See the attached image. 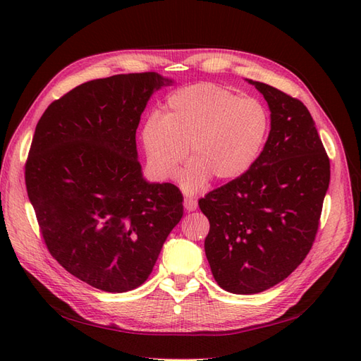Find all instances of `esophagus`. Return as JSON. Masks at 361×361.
I'll list each match as a JSON object with an SVG mask.
<instances>
[{
  "label": "esophagus",
  "instance_id": "esophagus-1",
  "mask_svg": "<svg viewBox=\"0 0 361 361\" xmlns=\"http://www.w3.org/2000/svg\"><path fill=\"white\" fill-rule=\"evenodd\" d=\"M183 206H185V209L190 211V212H191V211H195V209H197V200L191 199V197H185Z\"/></svg>",
  "mask_w": 361,
  "mask_h": 361
}]
</instances>
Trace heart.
Listing matches in <instances>:
<instances>
[{
  "label": "heart",
  "instance_id": "1",
  "mask_svg": "<svg viewBox=\"0 0 361 361\" xmlns=\"http://www.w3.org/2000/svg\"><path fill=\"white\" fill-rule=\"evenodd\" d=\"M269 113L255 97H239L211 82L173 92L162 116H150L141 143L150 171L161 180L174 178L190 155L179 182L185 192L203 190L215 178L231 182L255 166L269 134Z\"/></svg>",
  "mask_w": 361,
  "mask_h": 361
}]
</instances>
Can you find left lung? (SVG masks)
Here are the masks:
<instances>
[{"instance_id": "8db88e82", "label": "left lung", "mask_w": 361, "mask_h": 361, "mask_svg": "<svg viewBox=\"0 0 361 361\" xmlns=\"http://www.w3.org/2000/svg\"><path fill=\"white\" fill-rule=\"evenodd\" d=\"M271 130L244 176L199 200L209 220L204 253L218 286L251 295L285 280L312 248L330 183V161L305 105L265 82Z\"/></svg>"}]
</instances>
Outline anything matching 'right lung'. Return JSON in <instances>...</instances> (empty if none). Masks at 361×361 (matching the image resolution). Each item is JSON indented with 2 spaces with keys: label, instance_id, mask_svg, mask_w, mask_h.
<instances>
[{
  "label": "right lung",
  "instance_id": "obj_1",
  "mask_svg": "<svg viewBox=\"0 0 361 361\" xmlns=\"http://www.w3.org/2000/svg\"><path fill=\"white\" fill-rule=\"evenodd\" d=\"M173 82L157 72L87 81L36 126L25 185L42 236L64 269L96 289L143 285L183 215L178 187L143 178L135 143L150 96Z\"/></svg>",
  "mask_w": 361,
  "mask_h": 361
}]
</instances>
